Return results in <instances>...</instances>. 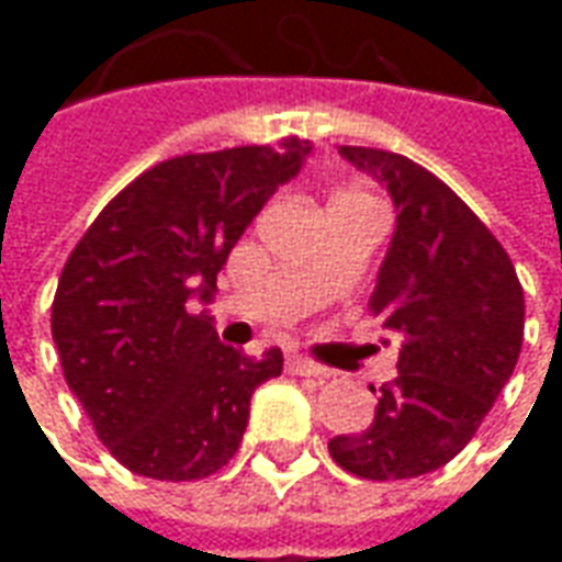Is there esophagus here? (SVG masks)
Here are the masks:
<instances>
[{
    "instance_id": "1",
    "label": "esophagus",
    "mask_w": 562,
    "mask_h": 562,
    "mask_svg": "<svg viewBox=\"0 0 562 562\" xmlns=\"http://www.w3.org/2000/svg\"><path fill=\"white\" fill-rule=\"evenodd\" d=\"M289 373H294V376H313V379L330 376V370L313 364V361H306V358H301V355H292V358H289Z\"/></svg>"
}]
</instances>
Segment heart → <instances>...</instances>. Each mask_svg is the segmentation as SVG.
Instances as JSON below:
<instances>
[{
    "instance_id": "1",
    "label": "heart",
    "mask_w": 562,
    "mask_h": 562,
    "mask_svg": "<svg viewBox=\"0 0 562 562\" xmlns=\"http://www.w3.org/2000/svg\"><path fill=\"white\" fill-rule=\"evenodd\" d=\"M346 198H349V201H352V198H367V195H361V192H346V195L334 198V201H346Z\"/></svg>"
}]
</instances>
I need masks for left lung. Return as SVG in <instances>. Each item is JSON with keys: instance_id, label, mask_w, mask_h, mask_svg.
Instances as JSON below:
<instances>
[{"instance_id": "obj_1", "label": "left lung", "mask_w": 562, "mask_h": 562, "mask_svg": "<svg viewBox=\"0 0 562 562\" xmlns=\"http://www.w3.org/2000/svg\"><path fill=\"white\" fill-rule=\"evenodd\" d=\"M340 156L373 173L397 210L370 313L401 337V355L373 424L334 436L328 451L358 479H415L470 442L512 376L524 289L503 244L436 173L389 149L340 147Z\"/></svg>"}]
</instances>
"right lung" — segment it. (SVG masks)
I'll use <instances>...</instances> for the list:
<instances>
[{"instance_id":"add662e5","label":"right lung","mask_w":562,"mask_h":562,"mask_svg":"<svg viewBox=\"0 0 562 562\" xmlns=\"http://www.w3.org/2000/svg\"><path fill=\"white\" fill-rule=\"evenodd\" d=\"M313 144L186 153L135 177L71 249L54 306L59 364L95 436L126 470L192 482L240 446L252 391L282 352L246 358L216 337V273Z\"/></svg>"}]
</instances>
